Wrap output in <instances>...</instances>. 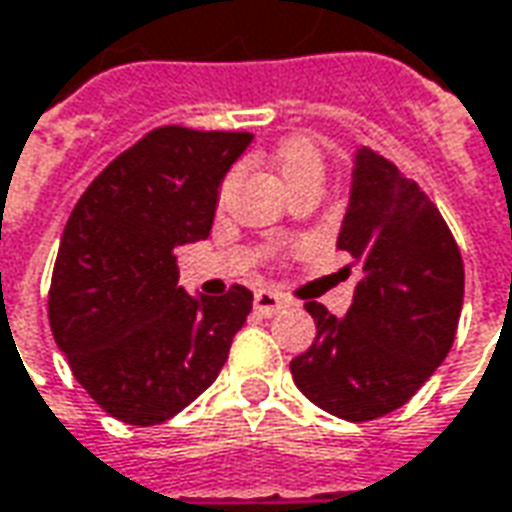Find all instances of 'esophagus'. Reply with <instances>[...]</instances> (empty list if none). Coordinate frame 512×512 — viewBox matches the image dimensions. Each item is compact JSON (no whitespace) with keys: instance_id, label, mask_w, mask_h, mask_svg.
<instances>
[{"instance_id":"esophagus-1","label":"esophagus","mask_w":512,"mask_h":512,"mask_svg":"<svg viewBox=\"0 0 512 512\" xmlns=\"http://www.w3.org/2000/svg\"><path fill=\"white\" fill-rule=\"evenodd\" d=\"M255 307L263 313V316H274V313H280L282 307H288V299L274 291H257Z\"/></svg>"}]
</instances>
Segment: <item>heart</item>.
Listing matches in <instances>:
<instances>
[{
	"label": "heart",
	"mask_w": 512,
	"mask_h": 512,
	"mask_svg": "<svg viewBox=\"0 0 512 512\" xmlns=\"http://www.w3.org/2000/svg\"><path fill=\"white\" fill-rule=\"evenodd\" d=\"M271 166L277 169L280 180L285 182L288 191H296L299 185H305L310 180L321 182V174H324V160H321V152L316 149V144L310 138H288L282 141L274 155H271ZM230 180L224 182V191H227Z\"/></svg>",
	"instance_id": "heart-1"
}]
</instances>
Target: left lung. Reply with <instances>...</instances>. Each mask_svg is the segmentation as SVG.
<instances>
[{"mask_svg":"<svg viewBox=\"0 0 512 512\" xmlns=\"http://www.w3.org/2000/svg\"><path fill=\"white\" fill-rule=\"evenodd\" d=\"M338 249L360 266L352 307L335 318L321 302H305L316 341L293 357L291 374L321 410L374 421L413 399L449 355L463 257L430 196L368 146L357 149Z\"/></svg>","mask_w":512,"mask_h":512,"instance_id":"8db88e82","label":"left lung"}]
</instances>
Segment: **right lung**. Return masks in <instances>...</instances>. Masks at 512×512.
<instances>
[{
    "label": "right lung",
    "mask_w": 512,
    "mask_h": 512,
    "mask_svg": "<svg viewBox=\"0 0 512 512\" xmlns=\"http://www.w3.org/2000/svg\"><path fill=\"white\" fill-rule=\"evenodd\" d=\"M252 132L166 124L110 160L71 210L49 327L74 380L132 427L177 416L213 385L252 291L188 296L174 249L210 235L219 185Z\"/></svg>",
    "instance_id": "right-lung-1"
}]
</instances>
